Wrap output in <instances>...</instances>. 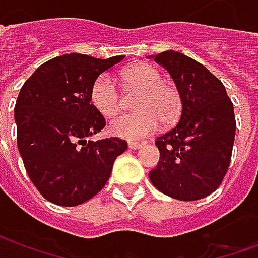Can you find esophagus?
I'll use <instances>...</instances> for the list:
<instances>
[{"label": "esophagus", "instance_id": "esophagus-1", "mask_svg": "<svg viewBox=\"0 0 258 258\" xmlns=\"http://www.w3.org/2000/svg\"><path fill=\"white\" fill-rule=\"evenodd\" d=\"M141 146H142V144H140V142H128L130 149H140Z\"/></svg>", "mask_w": 258, "mask_h": 258}]
</instances>
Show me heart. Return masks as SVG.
<instances>
[{
    "label": "heart",
    "instance_id": "heart-1",
    "mask_svg": "<svg viewBox=\"0 0 258 258\" xmlns=\"http://www.w3.org/2000/svg\"><path fill=\"white\" fill-rule=\"evenodd\" d=\"M127 90L140 91L135 99L137 112L120 114L110 121L109 131L116 137L138 140L157 131L160 121L171 125L181 116L182 98L178 88L163 80V74L152 64L138 63L121 73ZM90 102L103 117H113L121 107V96L109 74L98 76L91 85Z\"/></svg>",
    "mask_w": 258,
    "mask_h": 258
}]
</instances>
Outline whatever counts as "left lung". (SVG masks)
Segmentation results:
<instances>
[{
	"label": "left lung",
	"mask_w": 258,
	"mask_h": 258,
	"mask_svg": "<svg viewBox=\"0 0 258 258\" xmlns=\"http://www.w3.org/2000/svg\"><path fill=\"white\" fill-rule=\"evenodd\" d=\"M167 69L182 98L178 123L155 144L160 152L152 184L178 200H198L221 185L231 163L236 120L233 103L216 76L175 51L155 56Z\"/></svg>",
	"instance_id": "1"
}]
</instances>
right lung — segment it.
Wrapping results in <instances>:
<instances>
[{
    "instance_id": "obj_1",
    "label": "right lung",
    "mask_w": 258,
    "mask_h": 258,
    "mask_svg": "<svg viewBox=\"0 0 258 258\" xmlns=\"http://www.w3.org/2000/svg\"><path fill=\"white\" fill-rule=\"evenodd\" d=\"M123 59L66 53L42 63L22 87L15 105L18 149L31 182L51 203L77 206L94 198L127 151L117 137L87 141L106 125L91 105V85Z\"/></svg>"
}]
</instances>
